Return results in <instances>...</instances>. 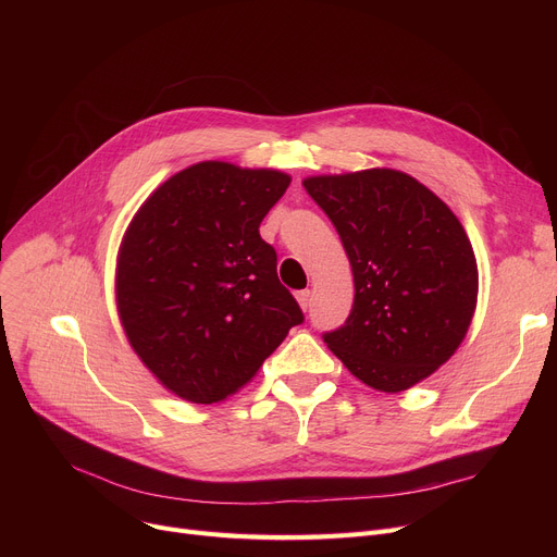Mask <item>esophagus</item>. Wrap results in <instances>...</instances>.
<instances>
[{
    "label": "esophagus",
    "instance_id": "34e87169",
    "mask_svg": "<svg viewBox=\"0 0 557 557\" xmlns=\"http://www.w3.org/2000/svg\"><path fill=\"white\" fill-rule=\"evenodd\" d=\"M296 300H298V305L302 307V311H307L309 309V302H311V290H298L296 294Z\"/></svg>",
    "mask_w": 557,
    "mask_h": 557
}]
</instances>
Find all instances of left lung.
I'll list each match as a JSON object with an SVG mask.
<instances>
[{
    "label": "left lung",
    "mask_w": 557,
    "mask_h": 557,
    "mask_svg": "<svg viewBox=\"0 0 557 557\" xmlns=\"http://www.w3.org/2000/svg\"><path fill=\"white\" fill-rule=\"evenodd\" d=\"M302 185L334 223L355 275L352 311L323 336L327 347L374 391L420 384L451 359L476 309V257L460 221L395 169Z\"/></svg>",
    "instance_id": "left-lung-1"
}]
</instances>
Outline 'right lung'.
<instances>
[{
  "label": "right lung",
  "mask_w": 557,
  "mask_h": 557,
  "mask_svg": "<svg viewBox=\"0 0 557 557\" xmlns=\"http://www.w3.org/2000/svg\"><path fill=\"white\" fill-rule=\"evenodd\" d=\"M290 185L275 169L198 162L144 200L116 255L124 332L158 382L214 404L246 386L305 315L259 223Z\"/></svg>",
  "instance_id": "obj_1"
}]
</instances>
